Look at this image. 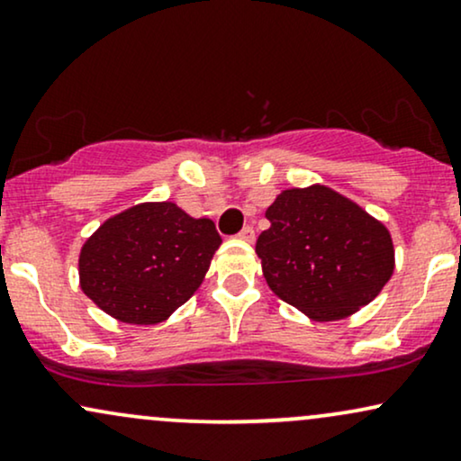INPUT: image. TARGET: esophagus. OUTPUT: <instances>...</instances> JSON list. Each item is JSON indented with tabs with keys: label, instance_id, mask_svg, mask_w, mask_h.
Listing matches in <instances>:
<instances>
[{
	"label": "esophagus",
	"instance_id": "obj_1",
	"mask_svg": "<svg viewBox=\"0 0 461 461\" xmlns=\"http://www.w3.org/2000/svg\"><path fill=\"white\" fill-rule=\"evenodd\" d=\"M237 237H240L243 243H254V237H257V235H254V230L249 229V226H246V229H243Z\"/></svg>",
	"mask_w": 461,
	"mask_h": 461
}]
</instances>
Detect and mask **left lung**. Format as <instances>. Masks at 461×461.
I'll return each mask as SVG.
<instances>
[{
	"label": "left lung",
	"mask_w": 461,
	"mask_h": 461,
	"mask_svg": "<svg viewBox=\"0 0 461 461\" xmlns=\"http://www.w3.org/2000/svg\"><path fill=\"white\" fill-rule=\"evenodd\" d=\"M257 254L267 286L316 322L342 321L378 297L395 269L383 221L333 187H288L267 207Z\"/></svg>",
	"instance_id": "left-lung-1"
}]
</instances>
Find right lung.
<instances>
[{
    "instance_id": "add662e5",
    "label": "right lung",
    "mask_w": 461,
    "mask_h": 461,
    "mask_svg": "<svg viewBox=\"0 0 461 461\" xmlns=\"http://www.w3.org/2000/svg\"><path fill=\"white\" fill-rule=\"evenodd\" d=\"M220 243L212 220L177 203L132 204L85 240L78 286L119 322L158 325L201 288Z\"/></svg>"
}]
</instances>
